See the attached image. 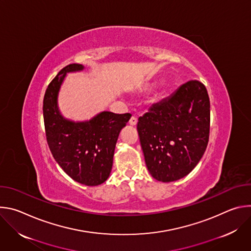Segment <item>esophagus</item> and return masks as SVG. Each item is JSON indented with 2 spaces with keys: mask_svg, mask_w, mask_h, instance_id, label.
I'll use <instances>...</instances> for the list:
<instances>
[{
  "mask_svg": "<svg viewBox=\"0 0 251 251\" xmlns=\"http://www.w3.org/2000/svg\"><path fill=\"white\" fill-rule=\"evenodd\" d=\"M129 124L132 126H135L137 124V117L136 116H132L131 119L129 120Z\"/></svg>",
  "mask_w": 251,
  "mask_h": 251,
  "instance_id": "1",
  "label": "esophagus"
}]
</instances>
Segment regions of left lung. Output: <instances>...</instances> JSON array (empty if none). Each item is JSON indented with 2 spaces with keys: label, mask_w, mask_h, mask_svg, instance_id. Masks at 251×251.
Here are the masks:
<instances>
[{
  "label": "left lung",
  "mask_w": 251,
  "mask_h": 251,
  "mask_svg": "<svg viewBox=\"0 0 251 251\" xmlns=\"http://www.w3.org/2000/svg\"><path fill=\"white\" fill-rule=\"evenodd\" d=\"M209 108L205 86L191 80L139 117L141 147L157 181L180 180L198 165L208 143Z\"/></svg>",
  "instance_id": "8db88e82"
}]
</instances>
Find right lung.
Listing matches in <instances>:
<instances>
[{
	"label": "right lung",
	"instance_id": "right-lung-1",
	"mask_svg": "<svg viewBox=\"0 0 251 251\" xmlns=\"http://www.w3.org/2000/svg\"><path fill=\"white\" fill-rule=\"evenodd\" d=\"M73 63L62 68L47 88L44 121L50 150L59 167L75 182L98 186L109 177L116 142L131 114L102 111L86 121H73L61 114L58 93L68 73L82 71Z\"/></svg>",
	"mask_w": 251,
	"mask_h": 251
}]
</instances>
